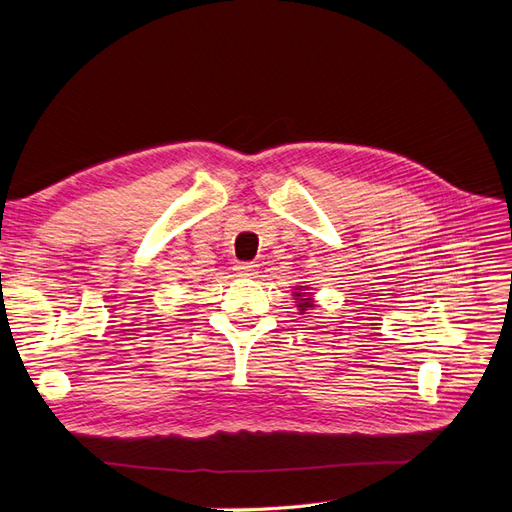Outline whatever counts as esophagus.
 Masks as SVG:
<instances>
[{
    "mask_svg": "<svg viewBox=\"0 0 512 512\" xmlns=\"http://www.w3.org/2000/svg\"><path fill=\"white\" fill-rule=\"evenodd\" d=\"M235 271L241 277H252V275H256V265H254V262H237Z\"/></svg>",
    "mask_w": 512,
    "mask_h": 512,
    "instance_id": "obj_1",
    "label": "esophagus"
}]
</instances>
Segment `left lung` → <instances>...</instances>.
Returning <instances> with one entry per match:
<instances>
[{
  "label": "left lung",
  "instance_id": "8db88e82",
  "mask_svg": "<svg viewBox=\"0 0 512 512\" xmlns=\"http://www.w3.org/2000/svg\"><path fill=\"white\" fill-rule=\"evenodd\" d=\"M301 290H303V288H301ZM294 297H299L301 312H305V307H314V303H312V299H309L307 292H294Z\"/></svg>",
  "mask_w": 512,
  "mask_h": 512
}]
</instances>
